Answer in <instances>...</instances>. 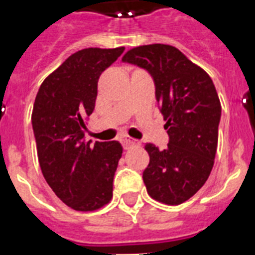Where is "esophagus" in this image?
<instances>
[{
	"instance_id": "obj_1",
	"label": "esophagus",
	"mask_w": 255,
	"mask_h": 255,
	"mask_svg": "<svg viewBox=\"0 0 255 255\" xmlns=\"http://www.w3.org/2000/svg\"><path fill=\"white\" fill-rule=\"evenodd\" d=\"M122 144H123L124 149H129L131 146L137 145V141H136V140H133V138L129 137V136H124V137L122 138Z\"/></svg>"
}]
</instances>
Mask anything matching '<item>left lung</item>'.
Returning <instances> with one entry per match:
<instances>
[{"label": "left lung", "mask_w": 255, "mask_h": 255, "mask_svg": "<svg viewBox=\"0 0 255 255\" xmlns=\"http://www.w3.org/2000/svg\"><path fill=\"white\" fill-rule=\"evenodd\" d=\"M148 70L166 121L167 148L146 144L142 179L154 200L177 206L199 191L210 177L217 149L221 105L211 77L173 45L129 49L122 59Z\"/></svg>", "instance_id": "8db88e82"}]
</instances>
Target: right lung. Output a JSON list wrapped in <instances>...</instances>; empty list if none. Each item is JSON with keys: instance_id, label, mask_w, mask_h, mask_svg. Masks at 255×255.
I'll use <instances>...</instances> for the list:
<instances>
[{"instance_id": "1", "label": "right lung", "mask_w": 255, "mask_h": 255, "mask_svg": "<svg viewBox=\"0 0 255 255\" xmlns=\"http://www.w3.org/2000/svg\"><path fill=\"white\" fill-rule=\"evenodd\" d=\"M124 47L85 48L69 56L43 81L32 109L41 173L57 198L76 211L99 210L113 198L123 148L85 140L86 118L95 107L98 78Z\"/></svg>"}]
</instances>
